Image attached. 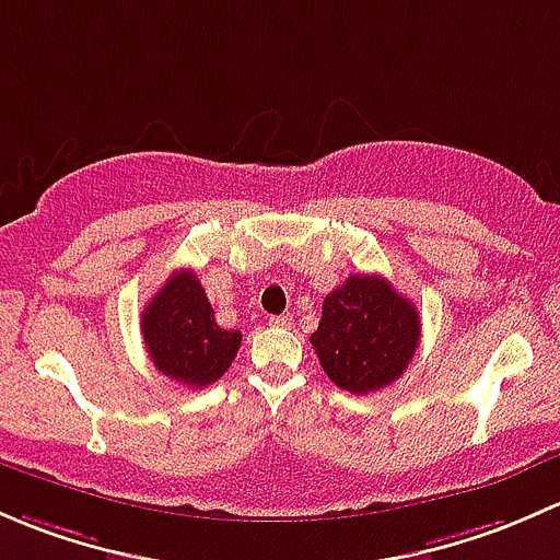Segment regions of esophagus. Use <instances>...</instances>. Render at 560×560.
Listing matches in <instances>:
<instances>
[{"instance_id":"34e87169","label":"esophagus","mask_w":560,"mask_h":560,"mask_svg":"<svg viewBox=\"0 0 560 560\" xmlns=\"http://www.w3.org/2000/svg\"><path fill=\"white\" fill-rule=\"evenodd\" d=\"M293 323L291 315H275V318H269V326H278V328H288Z\"/></svg>"}]
</instances>
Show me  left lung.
Masks as SVG:
<instances>
[{"instance_id":"obj_1","label":"left lung","mask_w":560,"mask_h":560,"mask_svg":"<svg viewBox=\"0 0 560 560\" xmlns=\"http://www.w3.org/2000/svg\"><path fill=\"white\" fill-rule=\"evenodd\" d=\"M310 342L334 385L372 394L405 374L420 342V315L380 275H350L323 302Z\"/></svg>"}]
</instances>
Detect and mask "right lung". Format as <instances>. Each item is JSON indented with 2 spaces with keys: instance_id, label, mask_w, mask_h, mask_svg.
<instances>
[{
  "instance_id": "obj_1",
  "label": "right lung",
  "mask_w": 560,
  "mask_h": 560,
  "mask_svg": "<svg viewBox=\"0 0 560 560\" xmlns=\"http://www.w3.org/2000/svg\"><path fill=\"white\" fill-rule=\"evenodd\" d=\"M140 328L153 366L188 388H207L223 377L242 342L240 331L218 326L191 269L172 272L142 310Z\"/></svg>"
}]
</instances>
